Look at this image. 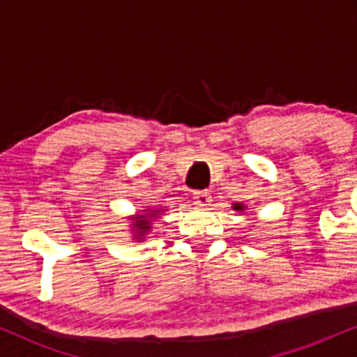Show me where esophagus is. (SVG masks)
Masks as SVG:
<instances>
[{"instance_id":"1","label":"esophagus","mask_w":357,"mask_h":357,"mask_svg":"<svg viewBox=\"0 0 357 357\" xmlns=\"http://www.w3.org/2000/svg\"><path fill=\"white\" fill-rule=\"evenodd\" d=\"M192 199H195V204H198V206H206L211 202V196L208 191H195L192 192Z\"/></svg>"}]
</instances>
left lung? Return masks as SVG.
Segmentation results:
<instances>
[{
	"label": "left lung",
	"mask_w": 357,
	"mask_h": 357,
	"mask_svg": "<svg viewBox=\"0 0 357 357\" xmlns=\"http://www.w3.org/2000/svg\"><path fill=\"white\" fill-rule=\"evenodd\" d=\"M233 210H235V211H245V210H247V206H245L243 203H233Z\"/></svg>",
	"instance_id": "1"
}]
</instances>
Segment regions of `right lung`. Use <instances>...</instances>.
I'll list each match as a JSON object with an SVG mask.
<instances>
[{"mask_svg": "<svg viewBox=\"0 0 357 357\" xmlns=\"http://www.w3.org/2000/svg\"><path fill=\"white\" fill-rule=\"evenodd\" d=\"M166 206L162 208H144V210L137 211V215L130 216V221H132V227H130V231H132V240H136L137 243L144 241L146 235H149L151 230H153V221L159 218L161 213H165Z\"/></svg>", "mask_w": 357, "mask_h": 357, "instance_id": "1", "label": "right lung"}]
</instances>
